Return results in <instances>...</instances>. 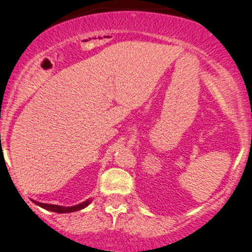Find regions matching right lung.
<instances>
[{"mask_svg": "<svg viewBox=\"0 0 252 252\" xmlns=\"http://www.w3.org/2000/svg\"><path fill=\"white\" fill-rule=\"evenodd\" d=\"M35 204L39 205L40 207L45 208V210L52 211V212H57V213H69V212H75V211H80L83 208H85L86 206L91 202V200H86V201L81 202V204L75 205V206H70V207H64V206H58V205H50V204H41V202H36L34 201Z\"/></svg>", "mask_w": 252, "mask_h": 252, "instance_id": "1", "label": "right lung"}]
</instances>
